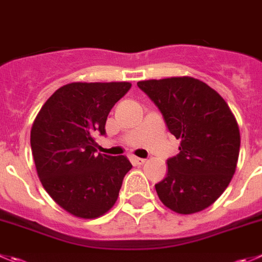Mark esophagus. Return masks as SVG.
<instances>
[{
  "label": "esophagus",
  "instance_id": "esophagus-1",
  "mask_svg": "<svg viewBox=\"0 0 262 262\" xmlns=\"http://www.w3.org/2000/svg\"><path fill=\"white\" fill-rule=\"evenodd\" d=\"M131 162H133L134 166H141V164L145 163V159L139 158V157H133V158H131Z\"/></svg>",
  "mask_w": 262,
  "mask_h": 262
}]
</instances>
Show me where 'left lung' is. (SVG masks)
<instances>
[{"mask_svg":"<svg viewBox=\"0 0 262 262\" xmlns=\"http://www.w3.org/2000/svg\"><path fill=\"white\" fill-rule=\"evenodd\" d=\"M138 86L180 140V153L167 159V176L156 184L159 199L181 215L210 207L228 188L238 162L241 135L230 108L193 77L149 79Z\"/></svg>","mask_w":262,"mask_h":262,"instance_id":"1","label":"left lung"}]
</instances>
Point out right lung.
Returning <instances> with one entry per match:
<instances>
[{"instance_id":"obj_1","label":"right lung","mask_w":262,"mask_h":262,"mask_svg":"<svg viewBox=\"0 0 262 262\" xmlns=\"http://www.w3.org/2000/svg\"><path fill=\"white\" fill-rule=\"evenodd\" d=\"M129 82H73L47 99L31 129V148L38 178L49 195L71 215L96 219L118 198L127 157L96 154V135H105L114 104Z\"/></svg>"}]
</instances>
